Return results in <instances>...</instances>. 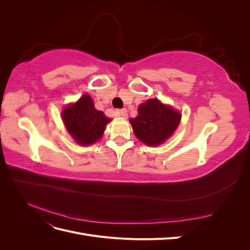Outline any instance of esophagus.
<instances>
[{
	"label": "esophagus",
	"mask_w": 250,
	"mask_h": 250,
	"mask_svg": "<svg viewBox=\"0 0 250 250\" xmlns=\"http://www.w3.org/2000/svg\"><path fill=\"white\" fill-rule=\"evenodd\" d=\"M116 115H117L118 117L123 118V119H126V118L128 117L127 110H126L125 108H123V109H118V110H116Z\"/></svg>",
	"instance_id": "34e87169"
}]
</instances>
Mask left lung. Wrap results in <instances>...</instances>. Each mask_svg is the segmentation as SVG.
Here are the masks:
<instances>
[{
    "instance_id": "obj_1",
    "label": "left lung",
    "mask_w": 250,
    "mask_h": 250,
    "mask_svg": "<svg viewBox=\"0 0 250 250\" xmlns=\"http://www.w3.org/2000/svg\"><path fill=\"white\" fill-rule=\"evenodd\" d=\"M181 119L180 112L158 99H149L140 104L138 116L130 119L133 132L142 143L158 146L176 130Z\"/></svg>"
}]
</instances>
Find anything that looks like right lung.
Instances as JSON below:
<instances>
[{
    "instance_id": "1",
    "label": "right lung",
    "mask_w": 250,
    "mask_h": 250,
    "mask_svg": "<svg viewBox=\"0 0 250 250\" xmlns=\"http://www.w3.org/2000/svg\"><path fill=\"white\" fill-rule=\"evenodd\" d=\"M62 118L65 128L79 145H92L99 141L104 133L106 124L111 119L98 110L89 95H83L73 104L62 110Z\"/></svg>"
}]
</instances>
